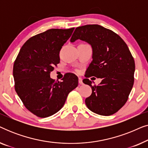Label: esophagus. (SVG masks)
Segmentation results:
<instances>
[{"instance_id": "esophagus-1", "label": "esophagus", "mask_w": 148, "mask_h": 148, "mask_svg": "<svg viewBox=\"0 0 148 148\" xmlns=\"http://www.w3.org/2000/svg\"><path fill=\"white\" fill-rule=\"evenodd\" d=\"M79 84H81V85H82V84H83V81H82V79L81 78V77L79 78Z\"/></svg>"}]
</instances>
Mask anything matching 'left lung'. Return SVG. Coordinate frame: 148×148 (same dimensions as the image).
Returning <instances> with one entry per match:
<instances>
[{"instance_id":"left-lung-1","label":"left lung","mask_w":148,"mask_h":148,"mask_svg":"<svg viewBox=\"0 0 148 148\" xmlns=\"http://www.w3.org/2000/svg\"><path fill=\"white\" fill-rule=\"evenodd\" d=\"M88 42L92 48V61L86 71L85 84L92 93L85 100L88 108L96 114L109 116L124 106L134 83L135 61L126 43L118 34L99 25L77 27L71 42ZM102 79L98 86H91L88 77Z\"/></svg>"}]
</instances>
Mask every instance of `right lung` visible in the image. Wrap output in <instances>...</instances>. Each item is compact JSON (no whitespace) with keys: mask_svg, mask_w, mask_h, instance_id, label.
<instances>
[{"mask_svg":"<svg viewBox=\"0 0 148 148\" xmlns=\"http://www.w3.org/2000/svg\"><path fill=\"white\" fill-rule=\"evenodd\" d=\"M73 30L50 29L30 38L14 62L16 92L25 108L40 118L59 111L78 86V77L70 73L60 82L50 78V72L60 62V50Z\"/></svg>","mask_w":148,"mask_h":148,"instance_id":"add662e5","label":"right lung"}]
</instances>
